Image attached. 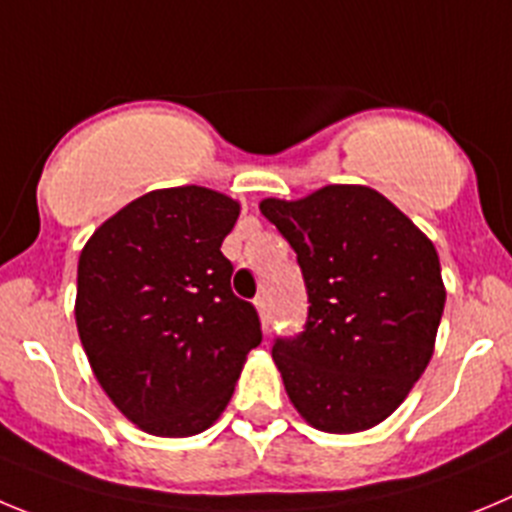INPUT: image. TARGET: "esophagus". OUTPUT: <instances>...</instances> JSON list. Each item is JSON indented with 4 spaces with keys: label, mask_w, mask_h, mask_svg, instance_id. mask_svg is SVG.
<instances>
[{
    "label": "esophagus",
    "mask_w": 512,
    "mask_h": 512,
    "mask_svg": "<svg viewBox=\"0 0 512 512\" xmlns=\"http://www.w3.org/2000/svg\"><path fill=\"white\" fill-rule=\"evenodd\" d=\"M255 306L257 311H260V321H262V329L270 331V303H267V296L262 293V296L255 298Z\"/></svg>",
    "instance_id": "obj_1"
}]
</instances>
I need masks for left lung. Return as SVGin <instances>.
Wrapping results in <instances>:
<instances>
[{
  "label": "left lung",
  "instance_id": "obj_1",
  "mask_svg": "<svg viewBox=\"0 0 512 512\" xmlns=\"http://www.w3.org/2000/svg\"><path fill=\"white\" fill-rule=\"evenodd\" d=\"M260 211L306 283L303 331L273 342L290 403L329 434L377 426L434 354L446 290L431 239L367 186L265 199Z\"/></svg>",
  "mask_w": 512,
  "mask_h": 512
}]
</instances>
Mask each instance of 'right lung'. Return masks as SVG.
<instances>
[{
  "label": "right lung",
  "mask_w": 512,
  "mask_h": 512,
  "mask_svg": "<svg viewBox=\"0 0 512 512\" xmlns=\"http://www.w3.org/2000/svg\"><path fill=\"white\" fill-rule=\"evenodd\" d=\"M239 204L201 186L150 191L101 224L78 257L76 326L96 380L132 423L193 436L219 418L260 316L222 255Z\"/></svg>",
  "instance_id": "1"
}]
</instances>
